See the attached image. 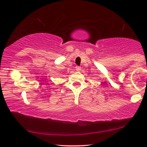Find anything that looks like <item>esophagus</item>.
<instances>
[{"instance_id":"esophagus-1","label":"esophagus","mask_w":147,"mask_h":147,"mask_svg":"<svg viewBox=\"0 0 147 147\" xmlns=\"http://www.w3.org/2000/svg\"><path fill=\"white\" fill-rule=\"evenodd\" d=\"M81 69H82L81 67H79V66H76V71H81Z\"/></svg>"}]
</instances>
